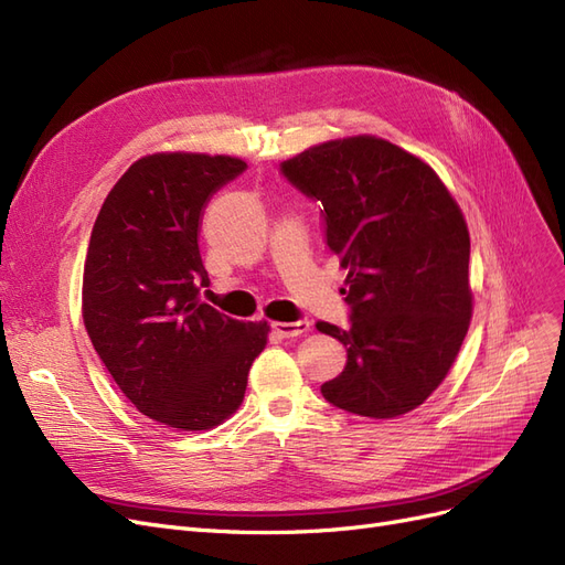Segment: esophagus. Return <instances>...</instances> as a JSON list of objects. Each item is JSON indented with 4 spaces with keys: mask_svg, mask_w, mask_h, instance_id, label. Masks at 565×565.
Masks as SVG:
<instances>
[{
    "mask_svg": "<svg viewBox=\"0 0 565 565\" xmlns=\"http://www.w3.org/2000/svg\"><path fill=\"white\" fill-rule=\"evenodd\" d=\"M311 322L309 320H297V322H273V330H276L285 339H295L309 332Z\"/></svg>",
    "mask_w": 565,
    "mask_h": 565,
    "instance_id": "34e87169",
    "label": "esophagus"
}]
</instances>
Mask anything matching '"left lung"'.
I'll return each instance as SVG.
<instances>
[{"instance_id": "obj_1", "label": "left lung", "mask_w": 565, "mask_h": 565, "mask_svg": "<svg viewBox=\"0 0 565 565\" xmlns=\"http://www.w3.org/2000/svg\"><path fill=\"white\" fill-rule=\"evenodd\" d=\"M322 204L324 245L347 268L349 324L316 322L347 349L324 401L353 415L409 413L446 380L469 330V231L448 188L403 148L353 136L280 162Z\"/></svg>"}]
</instances>
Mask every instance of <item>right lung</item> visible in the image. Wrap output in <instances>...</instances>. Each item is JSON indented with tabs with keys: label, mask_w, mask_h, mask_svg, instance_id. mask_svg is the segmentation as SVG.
I'll list each match as a JSON object with an SVG mask.
<instances>
[{
	"label": "right lung",
	"mask_w": 565,
	"mask_h": 565,
	"mask_svg": "<svg viewBox=\"0 0 565 565\" xmlns=\"http://www.w3.org/2000/svg\"><path fill=\"white\" fill-rule=\"evenodd\" d=\"M247 164L158 152L122 174L100 207L82 278L92 344L134 407L181 431L228 419L266 347V322H241L200 299L204 207Z\"/></svg>",
	"instance_id": "1"
}]
</instances>
